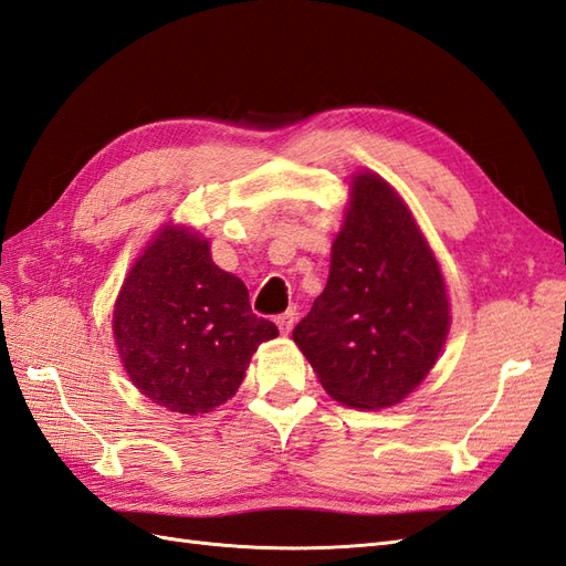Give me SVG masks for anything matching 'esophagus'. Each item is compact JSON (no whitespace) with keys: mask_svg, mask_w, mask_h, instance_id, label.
I'll use <instances>...</instances> for the list:
<instances>
[{"mask_svg":"<svg viewBox=\"0 0 566 566\" xmlns=\"http://www.w3.org/2000/svg\"><path fill=\"white\" fill-rule=\"evenodd\" d=\"M276 325H279L281 335H290V331H293V325H295V314H293V312L281 314V316L276 318Z\"/></svg>","mask_w":566,"mask_h":566,"instance_id":"esophagus-1","label":"esophagus"}]
</instances>
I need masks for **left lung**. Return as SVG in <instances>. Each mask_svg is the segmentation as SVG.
<instances>
[{"instance_id":"8db88e82","label":"left lung","mask_w":566,"mask_h":566,"mask_svg":"<svg viewBox=\"0 0 566 566\" xmlns=\"http://www.w3.org/2000/svg\"><path fill=\"white\" fill-rule=\"evenodd\" d=\"M449 325L447 285L413 214L385 179L356 172L328 283L295 345L335 401L375 410L427 378Z\"/></svg>"}]
</instances>
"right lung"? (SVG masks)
I'll return each instance as SVG.
<instances>
[{"label": "right lung", "mask_w": 566, "mask_h": 566, "mask_svg": "<svg viewBox=\"0 0 566 566\" xmlns=\"http://www.w3.org/2000/svg\"><path fill=\"white\" fill-rule=\"evenodd\" d=\"M113 335L136 389L198 416L233 397L252 354L279 328L252 314L245 283L212 262L205 238L167 224L127 273Z\"/></svg>", "instance_id": "obj_1"}]
</instances>
